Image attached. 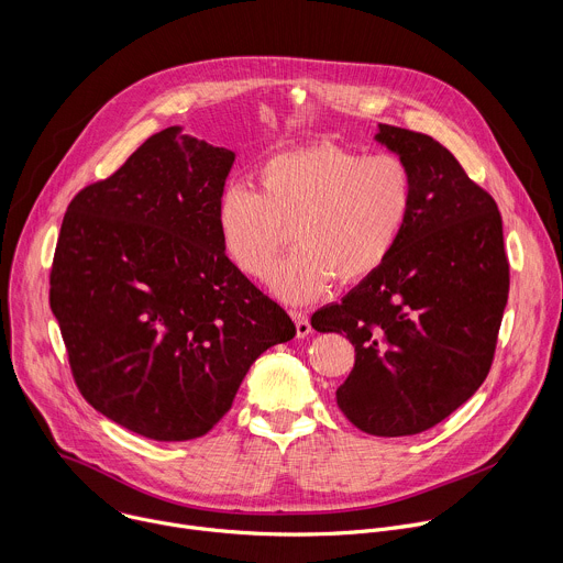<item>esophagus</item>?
Here are the masks:
<instances>
[{
    "instance_id": "1",
    "label": "esophagus",
    "mask_w": 563,
    "mask_h": 563,
    "mask_svg": "<svg viewBox=\"0 0 563 563\" xmlns=\"http://www.w3.org/2000/svg\"><path fill=\"white\" fill-rule=\"evenodd\" d=\"M291 318H294V323H296V336L298 339H305V336L311 334L309 318L302 311H291Z\"/></svg>"
}]
</instances>
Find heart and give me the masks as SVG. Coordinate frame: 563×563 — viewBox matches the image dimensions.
Masks as SVG:
<instances>
[{
  "mask_svg": "<svg viewBox=\"0 0 563 563\" xmlns=\"http://www.w3.org/2000/svg\"><path fill=\"white\" fill-rule=\"evenodd\" d=\"M256 180L258 189L231 185L220 196V245L238 272L261 280L291 229L296 250L272 276V289L287 302L313 300L334 278L354 285L374 276L394 254L415 202L406 159L332 142L274 153Z\"/></svg>",
  "mask_w": 563,
  "mask_h": 563,
  "instance_id": "obj_1",
  "label": "heart"
}]
</instances>
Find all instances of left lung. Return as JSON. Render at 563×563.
<instances>
[{
	"label": "left lung",
	"instance_id": "8db88e82",
	"mask_svg": "<svg viewBox=\"0 0 563 563\" xmlns=\"http://www.w3.org/2000/svg\"><path fill=\"white\" fill-rule=\"evenodd\" d=\"M374 140L408 163L412 213L389 261L318 309L311 328L354 345V367L336 389L343 415L374 437H410L486 380L510 267L497 202L443 144L389 124H378Z\"/></svg>",
	"mask_w": 563,
	"mask_h": 563
}]
</instances>
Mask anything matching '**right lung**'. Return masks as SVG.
I'll list each match as a JSON object with an SVG mask.
<instances>
[{
	"label": "right lung",
	"instance_id": "1",
	"mask_svg": "<svg viewBox=\"0 0 563 563\" xmlns=\"http://www.w3.org/2000/svg\"><path fill=\"white\" fill-rule=\"evenodd\" d=\"M233 159L169 126L62 220L51 309L73 378L100 415L153 441L207 434L252 363L296 336L222 252L216 209Z\"/></svg>",
	"mask_w": 563,
	"mask_h": 563
}]
</instances>
